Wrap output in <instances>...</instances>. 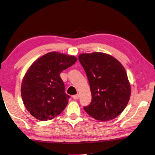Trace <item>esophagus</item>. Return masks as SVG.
Returning <instances> with one entry per match:
<instances>
[{"mask_svg": "<svg viewBox=\"0 0 155 155\" xmlns=\"http://www.w3.org/2000/svg\"><path fill=\"white\" fill-rule=\"evenodd\" d=\"M73 98L74 100H78L79 98V94H76V95L73 96Z\"/></svg>", "mask_w": 155, "mask_h": 155, "instance_id": "34e87169", "label": "esophagus"}]
</instances>
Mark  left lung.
Instances as JSON below:
<instances>
[{
	"label": "left lung",
	"mask_w": 155,
	"mask_h": 155,
	"mask_svg": "<svg viewBox=\"0 0 155 155\" xmlns=\"http://www.w3.org/2000/svg\"><path fill=\"white\" fill-rule=\"evenodd\" d=\"M78 59L88 79L92 102L84 109L99 121H110L124 110L131 96V84L125 68L109 54L82 53Z\"/></svg>",
	"instance_id": "8db88e82"
}]
</instances>
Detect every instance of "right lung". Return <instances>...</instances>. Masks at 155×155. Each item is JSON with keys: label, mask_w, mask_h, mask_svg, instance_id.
<instances>
[{"label": "right lung", "mask_w": 155, "mask_h": 155, "mask_svg": "<svg viewBox=\"0 0 155 155\" xmlns=\"http://www.w3.org/2000/svg\"><path fill=\"white\" fill-rule=\"evenodd\" d=\"M77 61L74 55L52 51L31 64L22 79L21 96L25 107L40 121L52 120L65 108L69 96L60 77Z\"/></svg>", "instance_id": "add662e5"}]
</instances>
